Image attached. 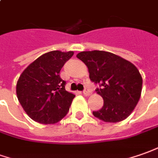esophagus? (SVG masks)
<instances>
[{
    "label": "esophagus",
    "mask_w": 158,
    "mask_h": 158,
    "mask_svg": "<svg viewBox=\"0 0 158 158\" xmlns=\"http://www.w3.org/2000/svg\"><path fill=\"white\" fill-rule=\"evenodd\" d=\"M82 93L84 94L86 96H88V95H89L90 94H91V90H90L89 89V88H85V89H84V90H83V92H82Z\"/></svg>",
    "instance_id": "obj_1"
}]
</instances>
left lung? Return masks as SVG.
I'll return each instance as SVG.
<instances>
[{"mask_svg": "<svg viewBox=\"0 0 158 158\" xmlns=\"http://www.w3.org/2000/svg\"><path fill=\"white\" fill-rule=\"evenodd\" d=\"M89 69V78L99 84L95 91L103 98V106L93 114L105 122L127 118L138 104L142 90V77L129 61L103 51L81 52L77 55Z\"/></svg>", "mask_w": 158, "mask_h": 158, "instance_id": "1", "label": "left lung"}]
</instances>
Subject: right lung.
<instances>
[{
    "label": "right lung",
    "mask_w": 158,
    "mask_h": 158,
    "mask_svg": "<svg viewBox=\"0 0 158 158\" xmlns=\"http://www.w3.org/2000/svg\"><path fill=\"white\" fill-rule=\"evenodd\" d=\"M74 52L52 51L32 62L20 75L16 94L27 115L36 122L55 124L68 114L75 94L65 90L61 69Z\"/></svg>",
    "instance_id": "right-lung-1"
}]
</instances>
